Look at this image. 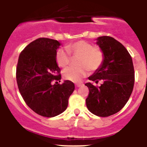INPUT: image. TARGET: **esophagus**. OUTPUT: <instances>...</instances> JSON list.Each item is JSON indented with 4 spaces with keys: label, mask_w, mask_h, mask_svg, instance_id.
I'll return each mask as SVG.
<instances>
[{
    "label": "esophagus",
    "mask_w": 147,
    "mask_h": 147,
    "mask_svg": "<svg viewBox=\"0 0 147 147\" xmlns=\"http://www.w3.org/2000/svg\"><path fill=\"white\" fill-rule=\"evenodd\" d=\"M82 85V84H81V83H77V84H75V87H81Z\"/></svg>",
    "instance_id": "obj_1"
}]
</instances>
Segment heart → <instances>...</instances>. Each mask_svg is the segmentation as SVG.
I'll use <instances>...</instances> for the list:
<instances>
[{"label": "heart", "mask_w": 147, "mask_h": 147, "mask_svg": "<svg viewBox=\"0 0 147 147\" xmlns=\"http://www.w3.org/2000/svg\"><path fill=\"white\" fill-rule=\"evenodd\" d=\"M78 57L77 67H71L63 71V77L74 82H79L88 74L89 70L96 71L101 67L105 60V53L99 47L90 42L78 40L66 46V50L59 49L55 54V60L60 67H66L71 61V57Z\"/></svg>", "instance_id": "heart-1"}]
</instances>
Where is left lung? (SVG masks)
I'll return each instance as SVG.
<instances>
[{
	"mask_svg": "<svg viewBox=\"0 0 147 147\" xmlns=\"http://www.w3.org/2000/svg\"><path fill=\"white\" fill-rule=\"evenodd\" d=\"M97 44L105 53V60L100 69L89 80L100 87L86 83L89 88L86 105L90 112L106 117L121 110L131 96L134 84V69L131 55L124 45L115 38L102 36Z\"/></svg>",
	"mask_w": 147,
	"mask_h": 147,
	"instance_id": "1",
	"label": "left lung"
}]
</instances>
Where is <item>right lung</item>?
I'll return each instance as SVG.
<instances>
[{
	"label": "right lung",
	"instance_id": "obj_1",
	"mask_svg": "<svg viewBox=\"0 0 147 147\" xmlns=\"http://www.w3.org/2000/svg\"><path fill=\"white\" fill-rule=\"evenodd\" d=\"M60 43L55 40L41 38L32 41L20 53L16 67L19 91L26 105L33 112L45 117L63 113L68 99L75 90L69 80L60 82V69L55 60Z\"/></svg>",
	"mask_w": 147,
	"mask_h": 147
}]
</instances>
